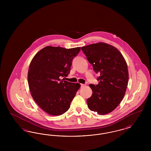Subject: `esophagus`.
<instances>
[{
    "instance_id": "34e87169",
    "label": "esophagus",
    "mask_w": 151,
    "mask_h": 151,
    "mask_svg": "<svg viewBox=\"0 0 151 151\" xmlns=\"http://www.w3.org/2000/svg\"><path fill=\"white\" fill-rule=\"evenodd\" d=\"M86 86V84H81V87H84Z\"/></svg>"
}]
</instances>
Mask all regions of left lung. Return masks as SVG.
Segmentation results:
<instances>
[{
	"instance_id": "obj_1",
	"label": "left lung",
	"mask_w": 151,
	"mask_h": 151,
	"mask_svg": "<svg viewBox=\"0 0 151 151\" xmlns=\"http://www.w3.org/2000/svg\"><path fill=\"white\" fill-rule=\"evenodd\" d=\"M93 70L100 76L97 85L90 84L92 96L87 99L89 109L100 115L106 114L116 108L127 88L129 71L122 54L109 44L99 42L81 47Z\"/></svg>"
}]
</instances>
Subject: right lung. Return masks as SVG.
<instances>
[{"instance_id": "right-lung-1", "label": "right lung", "mask_w": 151, "mask_h": 151, "mask_svg": "<svg viewBox=\"0 0 151 151\" xmlns=\"http://www.w3.org/2000/svg\"><path fill=\"white\" fill-rule=\"evenodd\" d=\"M80 51V47L67 49L46 46L30 63L28 82L30 93L37 104L50 115L66 112L80 87L79 83L60 79L68 75L72 60Z\"/></svg>"}]
</instances>
